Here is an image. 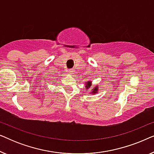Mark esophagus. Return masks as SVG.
<instances>
[{"instance_id": "34e87169", "label": "esophagus", "mask_w": 154, "mask_h": 154, "mask_svg": "<svg viewBox=\"0 0 154 154\" xmlns=\"http://www.w3.org/2000/svg\"><path fill=\"white\" fill-rule=\"evenodd\" d=\"M69 73H70L71 75H72V74H73V73H74V69H69Z\"/></svg>"}]
</instances>
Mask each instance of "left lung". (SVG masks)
<instances>
[{
  "label": "left lung",
  "instance_id": "obj_1",
  "mask_svg": "<svg viewBox=\"0 0 154 154\" xmlns=\"http://www.w3.org/2000/svg\"><path fill=\"white\" fill-rule=\"evenodd\" d=\"M91 83H92L91 81H88V82H87V83L85 84V85H86V89H88V88H90V86L92 85ZM98 90H99V86H98V85L94 86L93 89L92 90V92H91V93H92V94H96L97 92H98Z\"/></svg>",
  "mask_w": 154,
  "mask_h": 154
}]
</instances>
